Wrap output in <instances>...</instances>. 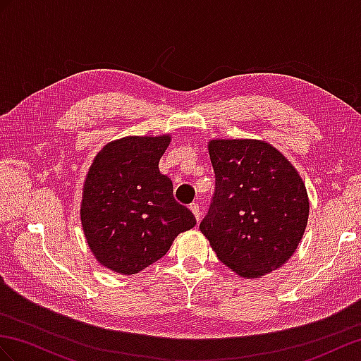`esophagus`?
<instances>
[{
  "label": "esophagus",
  "instance_id": "1",
  "mask_svg": "<svg viewBox=\"0 0 361 361\" xmlns=\"http://www.w3.org/2000/svg\"><path fill=\"white\" fill-rule=\"evenodd\" d=\"M190 210H192V214L195 215V219H197V221H200L201 214H200V206L197 204V202H193V204H190Z\"/></svg>",
  "mask_w": 361,
  "mask_h": 361
}]
</instances>
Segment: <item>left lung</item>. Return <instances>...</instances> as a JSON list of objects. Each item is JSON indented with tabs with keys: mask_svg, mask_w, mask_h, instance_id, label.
<instances>
[{
	"mask_svg": "<svg viewBox=\"0 0 361 361\" xmlns=\"http://www.w3.org/2000/svg\"><path fill=\"white\" fill-rule=\"evenodd\" d=\"M214 201L200 230L218 259L245 279L290 259L308 224L303 180L274 146L255 138H214Z\"/></svg>",
	"mask_w": 361,
	"mask_h": 361,
	"instance_id": "left-lung-1",
	"label": "left lung"
}]
</instances>
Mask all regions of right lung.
I'll return each mask as SVG.
<instances>
[{"instance_id":"right-lung-1","label":"right lung","mask_w":361,"mask_h":361,"mask_svg":"<svg viewBox=\"0 0 361 361\" xmlns=\"http://www.w3.org/2000/svg\"><path fill=\"white\" fill-rule=\"evenodd\" d=\"M171 135H129L109 142L92 160L82 189L80 223L91 253L105 269L135 274L168 253L197 224L173 198L159 161Z\"/></svg>"}]
</instances>
